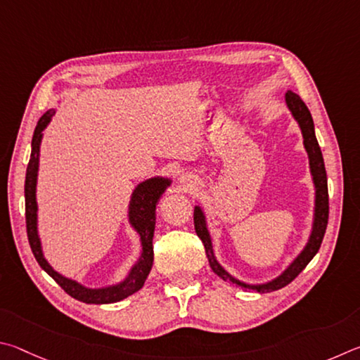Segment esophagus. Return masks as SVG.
Returning a JSON list of instances; mask_svg holds the SVG:
<instances>
[{
	"label": "esophagus",
	"instance_id": "1",
	"mask_svg": "<svg viewBox=\"0 0 360 360\" xmlns=\"http://www.w3.org/2000/svg\"><path fill=\"white\" fill-rule=\"evenodd\" d=\"M181 181H184V184H185L186 186H191V181H190V179H181Z\"/></svg>",
	"mask_w": 360,
	"mask_h": 360
}]
</instances>
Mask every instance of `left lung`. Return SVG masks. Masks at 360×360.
Listing matches in <instances>:
<instances>
[{
  "label": "left lung",
  "mask_w": 360,
  "mask_h": 360,
  "mask_svg": "<svg viewBox=\"0 0 360 360\" xmlns=\"http://www.w3.org/2000/svg\"><path fill=\"white\" fill-rule=\"evenodd\" d=\"M286 105L291 115L294 117L295 122H297L299 128L302 131V137H304V147L308 155V164H310V172L314 185V213H313V224H311V232L310 237H308V242L300 251L297 257L289 264V266L283 270V272L276 276V278L259 283V285H250V283H245L237 280L236 276H232L228 270H226L221 264L217 261L215 251H213V243H212V236L209 231V226H207V218L202 210V207L196 205L194 207V229H196L198 237L202 240L205 255L209 257V264L213 272H215L219 278L224 281H229L232 285H236L242 289H251V291L256 292H272L276 289L285 288L289 285L295 276H297L302 270L307 267V264L310 262L314 255L318 253L321 247V242H323L326 228H327V219H329V193H327V174L324 167V160L323 153H321L319 143L316 141V136H314V123L311 118V113L308 110L304 101L300 99L299 94L292 93L289 90L285 96Z\"/></svg>",
  "instance_id": "8db88e82"
}]
</instances>
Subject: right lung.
I'll use <instances>...</instances> for the list:
<instances>
[{
	"label": "right lung",
	"instance_id": "right-lung-1",
	"mask_svg": "<svg viewBox=\"0 0 360 360\" xmlns=\"http://www.w3.org/2000/svg\"><path fill=\"white\" fill-rule=\"evenodd\" d=\"M55 110L50 109L39 118L36 124L33 141H31V156L27 167V176H25V212H27V232L31 251L42 270L52 276L71 297L77 299L85 304H113L120 302L131 294L137 292L143 286L145 280L153 266V234L156 223V204L172 184L167 176H151L139 184L131 194L128 207V221L141 237V256L137 262L131 267L129 274L123 281L117 285L103 286V288H86L79 281L61 275L50 266L42 251V243L37 232V200H36V186H37V170H39V155L42 131L52 120Z\"/></svg>",
	"mask_w": 360,
	"mask_h": 360
}]
</instances>
